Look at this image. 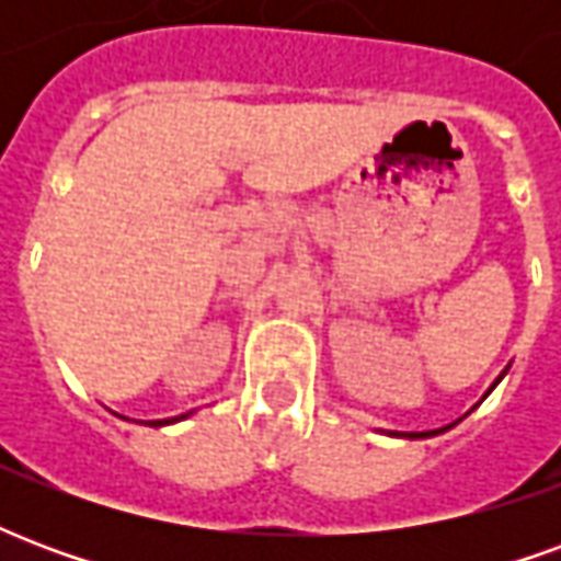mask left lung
<instances>
[{
    "instance_id": "1",
    "label": "left lung",
    "mask_w": 561,
    "mask_h": 561,
    "mask_svg": "<svg viewBox=\"0 0 561 561\" xmlns=\"http://www.w3.org/2000/svg\"><path fill=\"white\" fill-rule=\"evenodd\" d=\"M505 373H507V369H505ZM505 373H502V376H505ZM502 376L495 378L493 385H490V390H493L495 385H499V381H502ZM490 390H486V393H490ZM486 393H483V397H486ZM450 426H454V423H450ZM450 426H442V430H426V433H390V435H397V438H430V435L445 433V430H450Z\"/></svg>"
}]
</instances>
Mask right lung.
<instances>
[{
	"instance_id": "obj_1",
	"label": "right lung",
	"mask_w": 561,
	"mask_h": 561,
	"mask_svg": "<svg viewBox=\"0 0 561 561\" xmlns=\"http://www.w3.org/2000/svg\"><path fill=\"white\" fill-rule=\"evenodd\" d=\"M188 414L192 412H185V414H180V417H168V421H147V426H168V423H176V421H185V417H188ZM128 421V417H126ZM144 423V421H140Z\"/></svg>"
}]
</instances>
